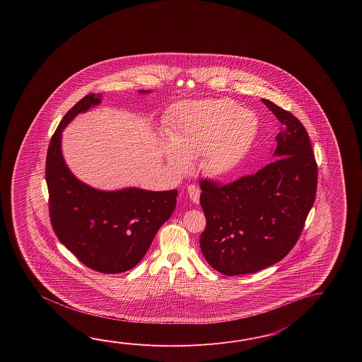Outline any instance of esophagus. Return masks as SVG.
I'll list each match as a JSON object with an SVG mask.
<instances>
[{"mask_svg": "<svg viewBox=\"0 0 362 362\" xmlns=\"http://www.w3.org/2000/svg\"><path fill=\"white\" fill-rule=\"evenodd\" d=\"M186 190H187V194H189L190 199H192L194 203H199L200 189L197 185H189Z\"/></svg>", "mask_w": 362, "mask_h": 362, "instance_id": "esophagus-1", "label": "esophagus"}]
</instances>
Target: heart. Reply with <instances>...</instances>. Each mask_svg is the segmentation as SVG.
<instances>
[{
  "label": "heart",
  "instance_id": "heart-1",
  "mask_svg": "<svg viewBox=\"0 0 362 362\" xmlns=\"http://www.w3.org/2000/svg\"><path fill=\"white\" fill-rule=\"evenodd\" d=\"M257 132L256 116L230 100H207L185 105L168 128L170 145L164 155L177 172H186L190 159L221 177L234 170L251 146Z\"/></svg>",
  "mask_w": 362,
  "mask_h": 362
}]
</instances>
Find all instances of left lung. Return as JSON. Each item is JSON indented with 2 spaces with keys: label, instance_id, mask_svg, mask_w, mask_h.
Segmentation results:
<instances>
[{
  "label": "left lung",
  "instance_id": "1",
  "mask_svg": "<svg viewBox=\"0 0 362 362\" xmlns=\"http://www.w3.org/2000/svg\"><path fill=\"white\" fill-rule=\"evenodd\" d=\"M262 102L282 124L276 160L230 184L199 181L206 216L200 250L226 276L256 273L281 262L296 245L315 203L318 170L307 129L290 111Z\"/></svg>",
  "mask_w": 362,
  "mask_h": 362
}]
</instances>
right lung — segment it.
Segmentation results:
<instances>
[{
    "label": "right lung",
    "instance_id": "add662e5",
    "mask_svg": "<svg viewBox=\"0 0 362 362\" xmlns=\"http://www.w3.org/2000/svg\"><path fill=\"white\" fill-rule=\"evenodd\" d=\"M86 94L62 119L47 147L45 178L49 217L62 245L88 268L115 274L134 268L176 208L177 190L100 192L69 172L61 151L62 131L80 112L100 103Z\"/></svg>",
    "mask_w": 362,
    "mask_h": 362
}]
</instances>
